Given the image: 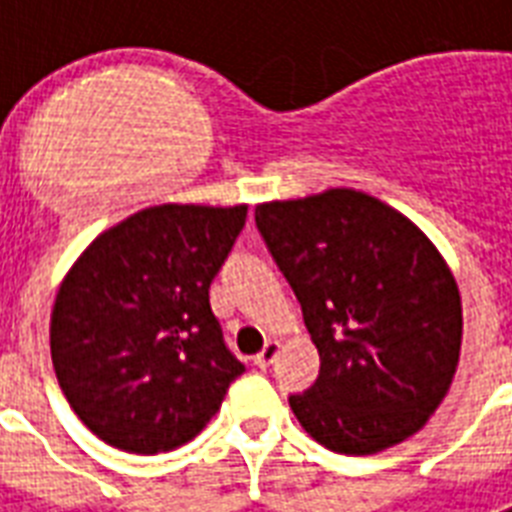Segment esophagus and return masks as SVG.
<instances>
[{
	"mask_svg": "<svg viewBox=\"0 0 512 512\" xmlns=\"http://www.w3.org/2000/svg\"><path fill=\"white\" fill-rule=\"evenodd\" d=\"M279 342L276 340H268L265 342V348L260 350V353H257L255 356V366L257 369H268V366L273 364V361H276V356H279Z\"/></svg>",
	"mask_w": 512,
	"mask_h": 512,
	"instance_id": "34e87169",
	"label": "esophagus"
}]
</instances>
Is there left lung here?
Listing matches in <instances>:
<instances>
[{
    "instance_id": "8db88e82",
    "label": "left lung",
    "mask_w": 512,
    "mask_h": 512,
    "mask_svg": "<svg viewBox=\"0 0 512 512\" xmlns=\"http://www.w3.org/2000/svg\"><path fill=\"white\" fill-rule=\"evenodd\" d=\"M257 231L303 308L321 369L289 406L321 446L374 454L428 422L457 372L460 289L433 241L369 193L255 209Z\"/></svg>"
}]
</instances>
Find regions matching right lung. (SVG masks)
<instances>
[{
  "label": "right lung",
  "instance_id": "obj_1",
  "mask_svg": "<svg viewBox=\"0 0 512 512\" xmlns=\"http://www.w3.org/2000/svg\"><path fill=\"white\" fill-rule=\"evenodd\" d=\"M247 204H159L108 228L60 284L52 366L76 417L132 454L170 452L204 430L244 364L225 348L209 284Z\"/></svg>",
  "mask_w": 512,
  "mask_h": 512
}]
</instances>
